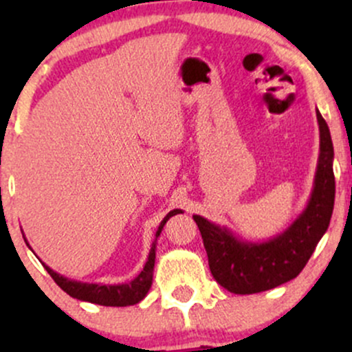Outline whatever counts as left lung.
Masks as SVG:
<instances>
[{
	"instance_id": "obj_1",
	"label": "left lung",
	"mask_w": 352,
	"mask_h": 352,
	"mask_svg": "<svg viewBox=\"0 0 352 352\" xmlns=\"http://www.w3.org/2000/svg\"><path fill=\"white\" fill-rule=\"evenodd\" d=\"M319 124V159L314 187L305 212L285 232L272 240L241 241L230 230L193 215L204 238L213 278L235 294H253L273 289L293 280L329 227L334 208V148L329 127L316 111Z\"/></svg>"
}]
</instances>
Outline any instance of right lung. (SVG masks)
I'll return each instance as SVG.
<instances>
[{
    "label": "right lung",
    "instance_id": "add662e5",
    "mask_svg": "<svg viewBox=\"0 0 352 352\" xmlns=\"http://www.w3.org/2000/svg\"><path fill=\"white\" fill-rule=\"evenodd\" d=\"M177 213H182V210H172L167 213V217L164 218L162 223H160L159 230L155 233V241L152 243L151 253H148L147 263H145L144 270L139 273V276L134 278L131 283H125V285H92V283H80V281H72L67 278L60 276L59 273L52 272L50 266L44 265V268L47 270V273L51 274L52 280L56 281V285L59 286L63 292H66L69 296L78 298L80 301H89L94 302V305L100 306H131L137 305L139 301H142L145 294L148 293L152 286V276H153V265H155V243L157 236L162 232L164 225L167 223V220Z\"/></svg>",
    "mask_w": 352,
    "mask_h": 352
}]
</instances>
